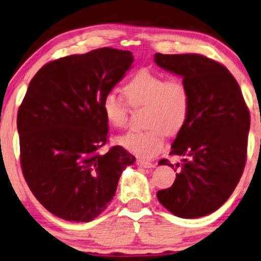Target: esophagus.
<instances>
[{
    "label": "esophagus",
    "instance_id": "obj_1",
    "mask_svg": "<svg viewBox=\"0 0 261 261\" xmlns=\"http://www.w3.org/2000/svg\"><path fill=\"white\" fill-rule=\"evenodd\" d=\"M137 165L141 167V168H152L153 163L151 162H147V161H144V160H137Z\"/></svg>",
    "mask_w": 261,
    "mask_h": 261
}]
</instances>
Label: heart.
I'll return each instance as SVG.
<instances>
[{
	"mask_svg": "<svg viewBox=\"0 0 261 261\" xmlns=\"http://www.w3.org/2000/svg\"><path fill=\"white\" fill-rule=\"evenodd\" d=\"M133 108H143L146 129L129 132L118 138V143L134 155L151 159L162 150L165 137L178 134L189 120L191 95L180 79H168L147 69L138 71L123 88ZM101 110L106 121L115 128H123L128 122V106L114 92L105 94Z\"/></svg>",
	"mask_w": 261,
	"mask_h": 261,
	"instance_id": "1",
	"label": "heart"
}]
</instances>
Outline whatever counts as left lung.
Listing matches in <instances>:
<instances>
[{
  "mask_svg": "<svg viewBox=\"0 0 261 261\" xmlns=\"http://www.w3.org/2000/svg\"><path fill=\"white\" fill-rule=\"evenodd\" d=\"M155 63L182 77L191 95L189 120L172 144L182 157L180 173L157 198L185 219L220 208L242 176L247 160L249 110L234 77L220 63L201 54H155ZM161 165H168L162 160Z\"/></svg>",
  "mask_w": 261,
  "mask_h": 261,
  "instance_id": "8db88e82",
  "label": "left lung"
}]
</instances>
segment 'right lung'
<instances>
[{
	"mask_svg": "<svg viewBox=\"0 0 261 261\" xmlns=\"http://www.w3.org/2000/svg\"><path fill=\"white\" fill-rule=\"evenodd\" d=\"M129 50L99 48L53 60L29 85L18 110L22 175L38 202L64 220L88 223L114 198L136 157L122 146L105 155V94L123 79Z\"/></svg>",
	"mask_w": 261,
	"mask_h": 261,
	"instance_id": "obj_1",
	"label": "right lung"
}]
</instances>
